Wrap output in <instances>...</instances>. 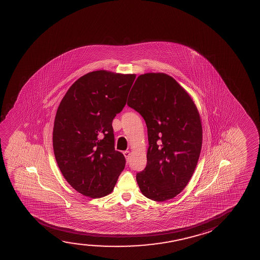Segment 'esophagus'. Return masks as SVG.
<instances>
[{
  "label": "esophagus",
  "mask_w": 260,
  "mask_h": 260,
  "mask_svg": "<svg viewBox=\"0 0 260 260\" xmlns=\"http://www.w3.org/2000/svg\"><path fill=\"white\" fill-rule=\"evenodd\" d=\"M123 154H124L125 158L128 160V157L131 155V152H129V151H124Z\"/></svg>",
  "instance_id": "34e87169"
}]
</instances>
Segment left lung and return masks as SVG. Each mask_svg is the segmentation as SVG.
<instances>
[{"mask_svg":"<svg viewBox=\"0 0 260 260\" xmlns=\"http://www.w3.org/2000/svg\"><path fill=\"white\" fill-rule=\"evenodd\" d=\"M128 107L146 121L147 164L136 178L148 199L164 202L181 192L192 178L203 144L199 112L192 98L164 73L139 75Z\"/></svg>","mask_w":260,"mask_h":260,"instance_id":"left-lung-1","label":"left lung"}]
</instances>
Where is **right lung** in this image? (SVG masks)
Instances as JSON below:
<instances>
[{
  "instance_id": "1",
  "label": "right lung",
  "mask_w": 260,
  "mask_h": 260,
  "mask_svg": "<svg viewBox=\"0 0 260 260\" xmlns=\"http://www.w3.org/2000/svg\"><path fill=\"white\" fill-rule=\"evenodd\" d=\"M135 75L100 70L75 82L57 108L53 150L61 173L73 188L90 198L114 190L125 167L114 149L112 122L126 105Z\"/></svg>"
}]
</instances>
